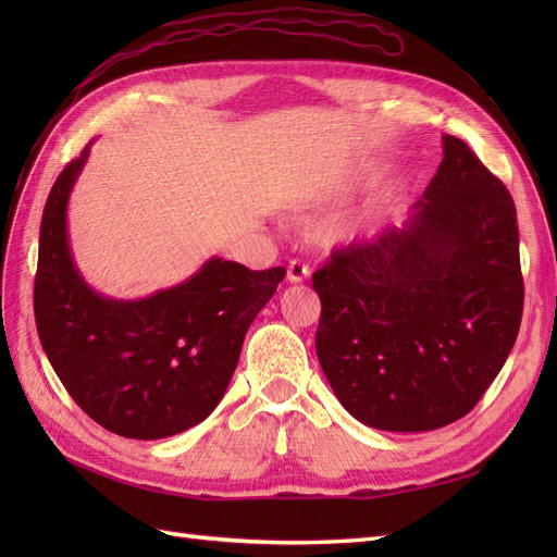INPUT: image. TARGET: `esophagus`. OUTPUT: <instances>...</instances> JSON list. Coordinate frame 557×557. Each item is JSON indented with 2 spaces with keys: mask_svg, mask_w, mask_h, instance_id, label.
I'll use <instances>...</instances> for the list:
<instances>
[{
  "mask_svg": "<svg viewBox=\"0 0 557 557\" xmlns=\"http://www.w3.org/2000/svg\"><path fill=\"white\" fill-rule=\"evenodd\" d=\"M311 275V268L301 263V260H292V263L287 265V280L292 282V285H301L304 280H309Z\"/></svg>",
  "mask_w": 557,
  "mask_h": 557,
  "instance_id": "1",
  "label": "esophagus"
}]
</instances>
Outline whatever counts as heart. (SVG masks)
I'll use <instances>...</instances> for the list:
<instances>
[{"label": "heart", "instance_id": "1", "mask_svg": "<svg viewBox=\"0 0 557 557\" xmlns=\"http://www.w3.org/2000/svg\"><path fill=\"white\" fill-rule=\"evenodd\" d=\"M333 194H335V191H333V188H330V186H311V188H306V191L299 196L297 206H299V208L318 206V203H323V200H327Z\"/></svg>", "mask_w": 557, "mask_h": 557}]
</instances>
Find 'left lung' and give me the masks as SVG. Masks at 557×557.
Here are the masks:
<instances>
[{
    "label": "left lung",
    "instance_id": "left-lung-1",
    "mask_svg": "<svg viewBox=\"0 0 557 557\" xmlns=\"http://www.w3.org/2000/svg\"><path fill=\"white\" fill-rule=\"evenodd\" d=\"M315 351L354 419L419 433L476 407L522 323L515 200L461 138L401 227L349 244L313 272Z\"/></svg>",
    "mask_w": 557,
    "mask_h": 557
}]
</instances>
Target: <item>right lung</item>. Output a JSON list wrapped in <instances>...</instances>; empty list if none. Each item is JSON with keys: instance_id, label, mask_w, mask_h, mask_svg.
Masks as SVG:
<instances>
[{"instance_id": "right-lung-1", "label": "right lung", "mask_w": 557, "mask_h": 557, "mask_svg": "<svg viewBox=\"0 0 557 557\" xmlns=\"http://www.w3.org/2000/svg\"><path fill=\"white\" fill-rule=\"evenodd\" d=\"M83 148L47 196L33 309L42 349L76 405L102 429L158 441L208 419L227 389L248 325L285 268L210 258L194 277L148 299L116 301L78 275L66 206Z\"/></svg>"}]
</instances>
